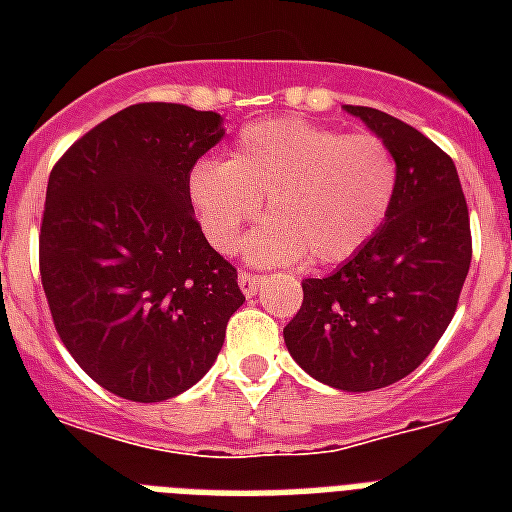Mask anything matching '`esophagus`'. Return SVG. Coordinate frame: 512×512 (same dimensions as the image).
<instances>
[{"instance_id":"1","label":"esophagus","mask_w":512,"mask_h":512,"mask_svg":"<svg viewBox=\"0 0 512 512\" xmlns=\"http://www.w3.org/2000/svg\"><path fill=\"white\" fill-rule=\"evenodd\" d=\"M239 287L241 292L247 297L257 295V289L263 287V276H255V273H247V271H241L239 273Z\"/></svg>"}]
</instances>
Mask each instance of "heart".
<instances>
[{
  "label": "heart",
  "mask_w": 512,
  "mask_h": 512,
  "mask_svg": "<svg viewBox=\"0 0 512 512\" xmlns=\"http://www.w3.org/2000/svg\"><path fill=\"white\" fill-rule=\"evenodd\" d=\"M188 201L207 241L233 252L244 225L268 212L244 244L257 265L342 263L374 239L398 188L396 156L377 135H345L305 119H263L236 135L228 162L201 159Z\"/></svg>",
  "instance_id": "1"
}]
</instances>
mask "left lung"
Here are the masks:
<instances>
[{"label":"left lung","instance_id":"1","mask_svg":"<svg viewBox=\"0 0 512 512\" xmlns=\"http://www.w3.org/2000/svg\"><path fill=\"white\" fill-rule=\"evenodd\" d=\"M396 156L393 207L374 239L324 279L303 281L289 356L348 393L388 388L428 358L468 276L470 217L457 167L422 132L366 106H342Z\"/></svg>","mask_w":512,"mask_h":512}]
</instances>
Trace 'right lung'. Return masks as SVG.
Listing matches in <instances>:
<instances>
[{"instance_id": "right-lung-1", "label": "right lung", "mask_w": 512, "mask_h": 512, "mask_svg": "<svg viewBox=\"0 0 512 512\" xmlns=\"http://www.w3.org/2000/svg\"><path fill=\"white\" fill-rule=\"evenodd\" d=\"M223 116L138 103L100 122L50 172L39 271L60 340L114 396L154 404L204 377L244 303L209 247L188 172Z\"/></svg>"}]
</instances>
